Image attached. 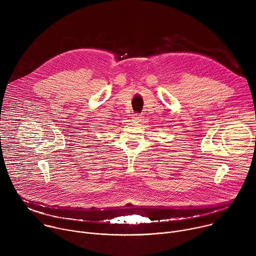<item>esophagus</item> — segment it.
Here are the masks:
<instances>
[{"label":"esophagus","mask_w":256,"mask_h":256,"mask_svg":"<svg viewBox=\"0 0 256 256\" xmlns=\"http://www.w3.org/2000/svg\"><path fill=\"white\" fill-rule=\"evenodd\" d=\"M142 120H144V116H136H136H132V122H136V124L142 122Z\"/></svg>","instance_id":"esophagus-1"}]
</instances>
